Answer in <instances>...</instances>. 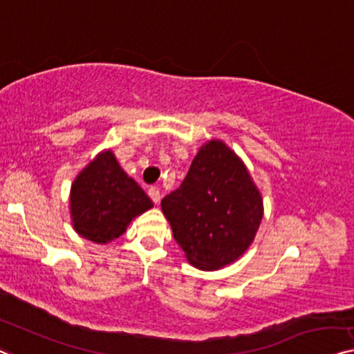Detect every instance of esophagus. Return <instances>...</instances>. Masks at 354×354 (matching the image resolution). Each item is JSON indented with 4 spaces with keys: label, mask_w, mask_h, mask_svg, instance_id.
Returning <instances> with one entry per match:
<instances>
[{
    "label": "esophagus",
    "mask_w": 354,
    "mask_h": 354,
    "mask_svg": "<svg viewBox=\"0 0 354 354\" xmlns=\"http://www.w3.org/2000/svg\"><path fill=\"white\" fill-rule=\"evenodd\" d=\"M147 195H149L151 200L154 203H159L160 202V191H159V187H149V191H147Z\"/></svg>",
    "instance_id": "34e87169"
}]
</instances>
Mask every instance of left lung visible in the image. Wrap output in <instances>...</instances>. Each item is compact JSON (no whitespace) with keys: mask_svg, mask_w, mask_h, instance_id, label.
<instances>
[{"mask_svg":"<svg viewBox=\"0 0 354 354\" xmlns=\"http://www.w3.org/2000/svg\"><path fill=\"white\" fill-rule=\"evenodd\" d=\"M160 207L187 262L200 270H218L243 256L263 216L246 165L221 140L200 147L181 186Z\"/></svg>","mask_w":354,"mask_h":354,"instance_id":"obj_1","label":"left lung"}]
</instances>
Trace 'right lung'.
<instances>
[{
	"label": "right lung",
	"mask_w": 354,
	"mask_h": 354,
	"mask_svg": "<svg viewBox=\"0 0 354 354\" xmlns=\"http://www.w3.org/2000/svg\"><path fill=\"white\" fill-rule=\"evenodd\" d=\"M152 207V200L122 170L111 149L88 162L71 184L73 229L98 245L119 239L136 216Z\"/></svg>",
	"instance_id": "obj_1"
}]
</instances>
